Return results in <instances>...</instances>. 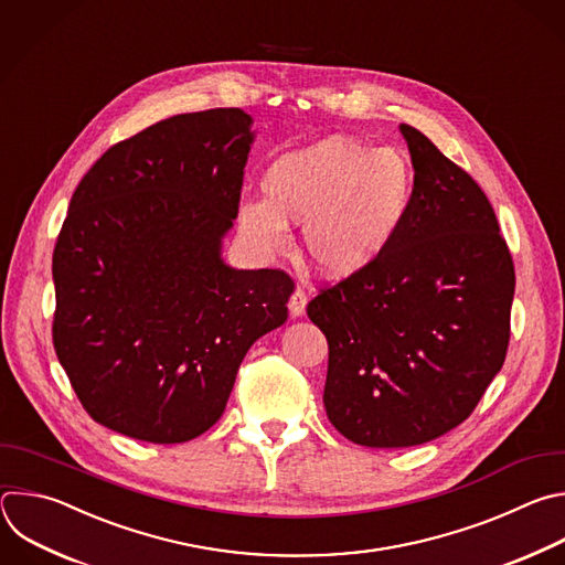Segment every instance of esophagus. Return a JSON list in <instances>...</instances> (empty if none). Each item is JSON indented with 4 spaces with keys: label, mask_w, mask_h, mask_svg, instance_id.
<instances>
[{
    "label": "esophagus",
    "mask_w": 565,
    "mask_h": 565,
    "mask_svg": "<svg viewBox=\"0 0 565 565\" xmlns=\"http://www.w3.org/2000/svg\"><path fill=\"white\" fill-rule=\"evenodd\" d=\"M305 309H307V294H305V289H296L294 294H291V298H289V313L294 316V318H300L302 313H305Z\"/></svg>",
    "instance_id": "esophagus-1"
}]
</instances>
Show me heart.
<instances>
[{
	"label": "heart",
	"mask_w": 565,
	"mask_h": 565,
	"mask_svg": "<svg viewBox=\"0 0 565 565\" xmlns=\"http://www.w3.org/2000/svg\"><path fill=\"white\" fill-rule=\"evenodd\" d=\"M265 198L238 209L245 238L265 254L287 245V227H305V252L327 278L372 267L394 243L412 209L416 173L394 147L331 136L278 158L263 175Z\"/></svg>",
	"instance_id": "1"
}]
</instances>
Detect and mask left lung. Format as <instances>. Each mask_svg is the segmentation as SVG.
Masks as SVG:
<instances>
[{"label":"left lung","instance_id":"left-lung-1","mask_svg":"<svg viewBox=\"0 0 565 565\" xmlns=\"http://www.w3.org/2000/svg\"><path fill=\"white\" fill-rule=\"evenodd\" d=\"M416 193L387 252L307 305L329 345L322 403L345 438L412 447L461 425L501 372L514 265L483 189L401 125Z\"/></svg>","mask_w":565,"mask_h":565}]
</instances>
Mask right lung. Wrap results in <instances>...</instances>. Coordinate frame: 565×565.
Returning a JSON list of instances; mask_svg holds the SVG:
<instances>
[{
  "label": "right lung",
  "instance_id": "right-lung-1",
  "mask_svg": "<svg viewBox=\"0 0 565 565\" xmlns=\"http://www.w3.org/2000/svg\"><path fill=\"white\" fill-rule=\"evenodd\" d=\"M252 116L182 113L110 147L77 184L53 252L55 354L88 416L171 445L224 412L249 348L287 320L294 280L234 269Z\"/></svg>",
  "mask_w": 565,
  "mask_h": 565
}]
</instances>
